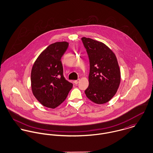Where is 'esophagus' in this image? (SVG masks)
Segmentation results:
<instances>
[{
    "label": "esophagus",
    "mask_w": 153,
    "mask_h": 153,
    "mask_svg": "<svg viewBox=\"0 0 153 153\" xmlns=\"http://www.w3.org/2000/svg\"><path fill=\"white\" fill-rule=\"evenodd\" d=\"M79 81H80V79H77V80H75V81H74V83H75V84H78V82H79Z\"/></svg>",
    "instance_id": "obj_1"
}]
</instances>
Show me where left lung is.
I'll return each mask as SVG.
<instances>
[{
	"label": "left lung",
	"mask_w": 153,
	"mask_h": 153,
	"mask_svg": "<svg viewBox=\"0 0 153 153\" xmlns=\"http://www.w3.org/2000/svg\"><path fill=\"white\" fill-rule=\"evenodd\" d=\"M90 64L89 85L85 91L88 99L97 104L110 101L121 82V72L117 57L105 44L83 37Z\"/></svg>",
	"instance_id": "8db88e82"
}]
</instances>
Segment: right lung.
Wrapping results in <instances>:
<instances>
[{
	"instance_id": "1",
	"label": "right lung",
	"mask_w": 153,
	"mask_h": 153,
	"mask_svg": "<svg viewBox=\"0 0 153 153\" xmlns=\"http://www.w3.org/2000/svg\"><path fill=\"white\" fill-rule=\"evenodd\" d=\"M68 45L65 41L50 45L41 52L32 66V91L46 107L53 109L61 105L73 87L64 77L61 61Z\"/></svg>"
}]
</instances>
